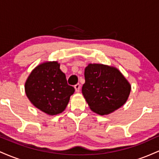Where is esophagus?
<instances>
[{
    "label": "esophagus",
    "mask_w": 159,
    "mask_h": 159,
    "mask_svg": "<svg viewBox=\"0 0 159 159\" xmlns=\"http://www.w3.org/2000/svg\"><path fill=\"white\" fill-rule=\"evenodd\" d=\"M74 87H75V89L76 92H79L80 89H81V84H76L75 85Z\"/></svg>",
    "instance_id": "34e87169"
}]
</instances>
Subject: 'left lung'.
I'll return each instance as SVG.
<instances>
[{
    "label": "left lung",
    "instance_id": "1",
    "mask_svg": "<svg viewBox=\"0 0 159 159\" xmlns=\"http://www.w3.org/2000/svg\"><path fill=\"white\" fill-rule=\"evenodd\" d=\"M84 77L82 93L93 112L111 114L126 102L131 85L116 68L90 63L85 68Z\"/></svg>",
    "mask_w": 159,
    "mask_h": 159
}]
</instances>
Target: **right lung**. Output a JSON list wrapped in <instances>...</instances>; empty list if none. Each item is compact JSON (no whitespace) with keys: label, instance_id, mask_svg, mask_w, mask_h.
<instances>
[{"label":"right lung","instance_id":"obj_1","mask_svg":"<svg viewBox=\"0 0 159 159\" xmlns=\"http://www.w3.org/2000/svg\"><path fill=\"white\" fill-rule=\"evenodd\" d=\"M25 88L30 102L48 115L63 112L75 92L57 61L38 65L27 78Z\"/></svg>","mask_w":159,"mask_h":159}]
</instances>
